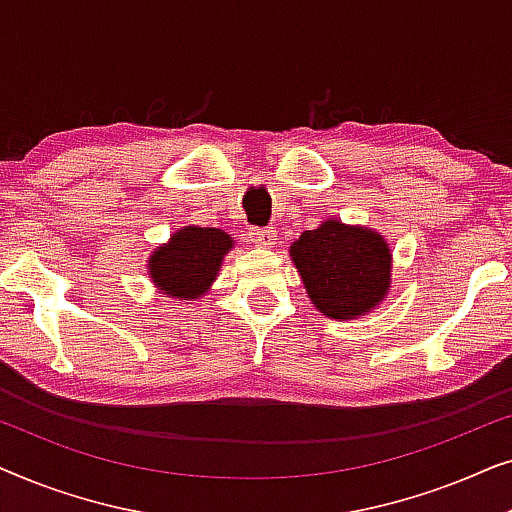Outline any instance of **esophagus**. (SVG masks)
<instances>
[{
  "label": "esophagus",
  "mask_w": 512,
  "mask_h": 512,
  "mask_svg": "<svg viewBox=\"0 0 512 512\" xmlns=\"http://www.w3.org/2000/svg\"><path fill=\"white\" fill-rule=\"evenodd\" d=\"M249 240H251V244H256V247L270 249L272 244H275V240H277V230H272V228H251L249 230Z\"/></svg>",
  "instance_id": "obj_1"
}]
</instances>
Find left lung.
I'll return each mask as SVG.
<instances>
[{"instance_id": "8db88e82", "label": "left lung", "mask_w": 512, "mask_h": 512, "mask_svg": "<svg viewBox=\"0 0 512 512\" xmlns=\"http://www.w3.org/2000/svg\"><path fill=\"white\" fill-rule=\"evenodd\" d=\"M289 251L312 305L328 319H359L389 293L391 249L375 230L328 219Z\"/></svg>"}]
</instances>
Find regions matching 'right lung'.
<instances>
[{"mask_svg": "<svg viewBox=\"0 0 512 512\" xmlns=\"http://www.w3.org/2000/svg\"><path fill=\"white\" fill-rule=\"evenodd\" d=\"M233 249V237L219 228L186 226L170 242L153 251L149 275L158 291L170 298L191 300L205 296L219 275L221 261Z\"/></svg>", "mask_w": 512, "mask_h": 512, "instance_id": "right-lung-1", "label": "right lung"}]
</instances>
